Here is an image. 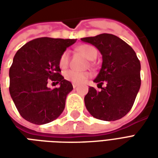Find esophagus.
<instances>
[{
    "instance_id": "1",
    "label": "esophagus",
    "mask_w": 158,
    "mask_h": 158,
    "mask_svg": "<svg viewBox=\"0 0 158 158\" xmlns=\"http://www.w3.org/2000/svg\"><path fill=\"white\" fill-rule=\"evenodd\" d=\"M73 88H76V87H77V85H76V84H73Z\"/></svg>"
}]
</instances>
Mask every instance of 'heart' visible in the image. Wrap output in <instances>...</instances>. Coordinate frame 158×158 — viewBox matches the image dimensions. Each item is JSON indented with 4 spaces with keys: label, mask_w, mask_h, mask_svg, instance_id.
<instances>
[{
    "label": "heart",
    "mask_w": 158,
    "mask_h": 158,
    "mask_svg": "<svg viewBox=\"0 0 158 158\" xmlns=\"http://www.w3.org/2000/svg\"><path fill=\"white\" fill-rule=\"evenodd\" d=\"M78 51H79L81 54H82L85 57L89 60V61H93L96 58L97 56V51L96 49L91 45L89 44H85V45H80L78 47ZM69 61H70V54H69V51H64L62 52V55L60 56L58 63L59 67L61 69H66L69 64ZM89 73L88 72H79V71H75V70H68L64 73V78L67 80H69L71 83L73 84H83L87 80L88 78H89Z\"/></svg>",
    "instance_id": "b5f03b06"
}]
</instances>
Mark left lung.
<instances>
[{
  "instance_id": "left-lung-1",
  "label": "left lung",
  "mask_w": 158,
  "mask_h": 158,
  "mask_svg": "<svg viewBox=\"0 0 158 158\" xmlns=\"http://www.w3.org/2000/svg\"><path fill=\"white\" fill-rule=\"evenodd\" d=\"M81 40L95 45L102 55V65L94 82L101 91L89 87L85 96L89 113L96 118L115 121L132 108L140 87V62L132 47L118 36L101 34ZM106 87H102L103 82Z\"/></svg>"
}]
</instances>
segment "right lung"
<instances>
[{
    "instance_id": "obj_1",
    "label": "right lung",
    "mask_w": 158,
    "mask_h": 158,
    "mask_svg": "<svg viewBox=\"0 0 158 158\" xmlns=\"http://www.w3.org/2000/svg\"><path fill=\"white\" fill-rule=\"evenodd\" d=\"M77 40L42 37L30 40L17 52L9 69V91L20 115L35 124L57 118L65 107L71 83L60 73V56ZM49 81L60 85L49 89Z\"/></svg>"
}]
</instances>
